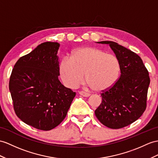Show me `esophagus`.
I'll return each mask as SVG.
<instances>
[{"mask_svg": "<svg viewBox=\"0 0 158 158\" xmlns=\"http://www.w3.org/2000/svg\"><path fill=\"white\" fill-rule=\"evenodd\" d=\"M79 94L84 97H90V95L89 93H87V92H83V91H80Z\"/></svg>", "mask_w": 158, "mask_h": 158, "instance_id": "34e87169", "label": "esophagus"}]
</instances>
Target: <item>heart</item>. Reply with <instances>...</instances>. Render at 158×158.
Masks as SVG:
<instances>
[{"mask_svg":"<svg viewBox=\"0 0 158 158\" xmlns=\"http://www.w3.org/2000/svg\"><path fill=\"white\" fill-rule=\"evenodd\" d=\"M97 92H104L117 82L121 73L118 57L102 49L84 47L74 50L60 64V74L66 86L75 88L83 82Z\"/></svg>","mask_w":158,"mask_h":158,"instance_id":"1","label":"heart"}]
</instances>
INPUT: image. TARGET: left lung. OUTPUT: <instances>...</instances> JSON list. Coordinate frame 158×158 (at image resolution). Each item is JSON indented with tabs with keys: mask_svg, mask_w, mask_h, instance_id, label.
<instances>
[{
	"mask_svg": "<svg viewBox=\"0 0 158 158\" xmlns=\"http://www.w3.org/2000/svg\"><path fill=\"white\" fill-rule=\"evenodd\" d=\"M109 44L121 63V76L109 90L101 93L102 102L95 110L96 117L110 129H121L137 121L145 110L150 79L141 57L116 42Z\"/></svg>",
	"mask_w": 158,
	"mask_h": 158,
	"instance_id": "left-lung-1",
	"label": "left lung"
}]
</instances>
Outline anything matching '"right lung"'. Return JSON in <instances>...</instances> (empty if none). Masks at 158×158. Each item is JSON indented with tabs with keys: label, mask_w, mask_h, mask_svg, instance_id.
<instances>
[{
	"label": "right lung",
	"mask_w": 158,
	"mask_h": 158,
	"mask_svg": "<svg viewBox=\"0 0 158 158\" xmlns=\"http://www.w3.org/2000/svg\"><path fill=\"white\" fill-rule=\"evenodd\" d=\"M59 48L57 42L41 44L19 59L10 77L9 90L17 116L40 130L59 125L76 96L58 79Z\"/></svg>",
	"instance_id": "obj_1"
}]
</instances>
